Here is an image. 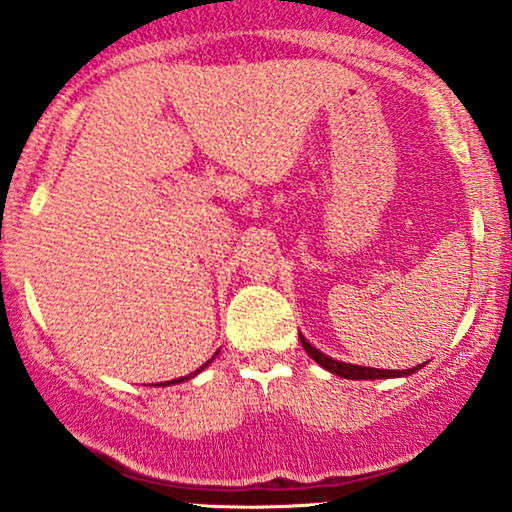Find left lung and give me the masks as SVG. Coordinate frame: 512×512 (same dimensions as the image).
<instances>
[{
    "label": "left lung",
    "instance_id": "left-lung-1",
    "mask_svg": "<svg viewBox=\"0 0 512 512\" xmlns=\"http://www.w3.org/2000/svg\"><path fill=\"white\" fill-rule=\"evenodd\" d=\"M298 337H301V344L303 349L308 351V356L313 358L315 363H320L322 368L330 370V373L339 375V378H346V380H387V378H407V375L416 373L419 368H424V363L421 366H414L409 370H383V368H370V366H354V363H344V361H337V358L322 354L320 349H315L313 344L308 342V339L303 337L301 332H298Z\"/></svg>",
    "mask_w": 512,
    "mask_h": 512
}]
</instances>
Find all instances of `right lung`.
Segmentation results:
<instances>
[{
  "label": "right lung",
  "instance_id": "right-lung-1",
  "mask_svg": "<svg viewBox=\"0 0 512 512\" xmlns=\"http://www.w3.org/2000/svg\"><path fill=\"white\" fill-rule=\"evenodd\" d=\"M214 356H219V351H216V354H214ZM214 356H211V358H209V361H207V363H202V366H199V368H197V370H195V373H190V375H182V378H178V380H168V383H158V385H178V383H185V380H190V378H195V375H197V373H202V370H204V368H207V366H209V363H211V361H214Z\"/></svg>",
  "mask_w": 512,
  "mask_h": 512
}]
</instances>
